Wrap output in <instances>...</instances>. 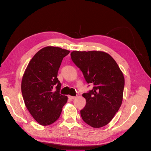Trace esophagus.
<instances>
[{
  "label": "esophagus",
  "mask_w": 151,
  "mask_h": 151,
  "mask_svg": "<svg viewBox=\"0 0 151 151\" xmlns=\"http://www.w3.org/2000/svg\"><path fill=\"white\" fill-rule=\"evenodd\" d=\"M68 98H69L70 99H74L76 98L75 96H68Z\"/></svg>",
  "instance_id": "34e87169"
}]
</instances>
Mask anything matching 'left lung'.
I'll return each instance as SVG.
<instances>
[{
    "label": "left lung",
    "instance_id": "8db88e82",
    "mask_svg": "<svg viewBox=\"0 0 151 151\" xmlns=\"http://www.w3.org/2000/svg\"><path fill=\"white\" fill-rule=\"evenodd\" d=\"M71 58L83 72L88 84L94 87L83 96L86 100L81 115L87 124L100 128L111 122L120 108L125 79L115 60L106 52H79L70 53Z\"/></svg>",
    "mask_w": 151,
    "mask_h": 151
}]
</instances>
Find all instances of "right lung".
<instances>
[{
	"instance_id": "right-lung-1",
	"label": "right lung",
	"mask_w": 151,
	"mask_h": 151,
	"mask_svg": "<svg viewBox=\"0 0 151 151\" xmlns=\"http://www.w3.org/2000/svg\"><path fill=\"white\" fill-rule=\"evenodd\" d=\"M69 52L59 47L43 48L32 58L22 76L21 91L25 105L42 125L57 121L67 101V96L60 94L61 83L57 77L63 58Z\"/></svg>"
}]
</instances>
